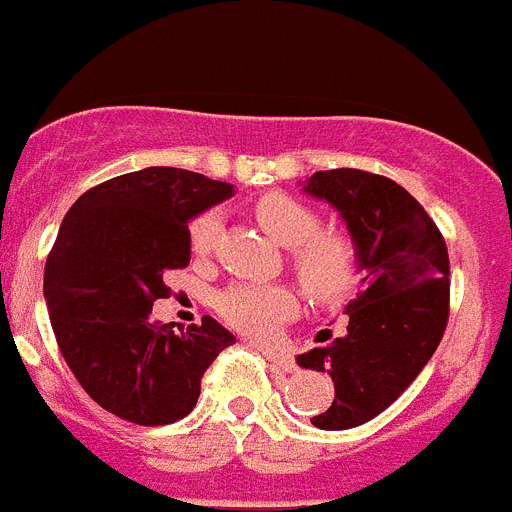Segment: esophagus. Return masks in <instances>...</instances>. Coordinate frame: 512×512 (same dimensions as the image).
Wrapping results in <instances>:
<instances>
[{
	"label": "esophagus",
	"mask_w": 512,
	"mask_h": 512,
	"mask_svg": "<svg viewBox=\"0 0 512 512\" xmlns=\"http://www.w3.org/2000/svg\"><path fill=\"white\" fill-rule=\"evenodd\" d=\"M264 356L271 361V364L277 366V369H282V372H295V369H297L295 361H292V356H289L287 351H277V348H264Z\"/></svg>",
	"instance_id": "esophagus-1"
}]
</instances>
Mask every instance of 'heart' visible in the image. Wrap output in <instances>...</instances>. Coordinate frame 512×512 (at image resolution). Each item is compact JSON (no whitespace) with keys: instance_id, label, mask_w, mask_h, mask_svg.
Returning a JSON list of instances; mask_svg holds the SVG:
<instances>
[{"instance_id":"heart-1","label":"heart","mask_w":512,"mask_h":512,"mask_svg":"<svg viewBox=\"0 0 512 512\" xmlns=\"http://www.w3.org/2000/svg\"><path fill=\"white\" fill-rule=\"evenodd\" d=\"M256 217L266 233L284 248L297 279L312 297L323 302L341 300L351 292L359 274V253L343 233H320V215L302 200L284 192L264 194L256 202ZM220 215L202 212L189 225V246L194 256H207L220 235ZM217 312L246 336L269 338L295 312L292 289L282 284L238 282L220 292Z\"/></svg>"}]
</instances>
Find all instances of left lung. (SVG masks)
<instances>
[{"label": "left lung", "mask_w": 512, "mask_h": 512, "mask_svg": "<svg viewBox=\"0 0 512 512\" xmlns=\"http://www.w3.org/2000/svg\"><path fill=\"white\" fill-rule=\"evenodd\" d=\"M310 197L336 207L359 253L361 289L346 305V336L297 356L328 372L336 400L312 425L346 431L387 410L433 356L449 323V251L413 194L361 169L318 171Z\"/></svg>", "instance_id": "obj_1"}]
</instances>
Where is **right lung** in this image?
<instances>
[{
	"label": "right lung",
	"instance_id": "add662e5",
	"mask_svg": "<svg viewBox=\"0 0 512 512\" xmlns=\"http://www.w3.org/2000/svg\"><path fill=\"white\" fill-rule=\"evenodd\" d=\"M233 184L151 166L84 192L48 253L43 295L63 359L97 405L138 425L192 413L202 374L235 343L212 320L176 333L151 318L164 277L189 264V220L228 200Z\"/></svg>",
	"mask_w": 512,
	"mask_h": 512
}]
</instances>
